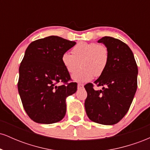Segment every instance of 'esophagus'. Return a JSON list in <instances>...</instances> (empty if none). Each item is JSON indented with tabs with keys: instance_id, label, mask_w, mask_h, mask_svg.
Instances as JSON below:
<instances>
[{
	"instance_id": "esophagus-1",
	"label": "esophagus",
	"mask_w": 150,
	"mask_h": 150,
	"mask_svg": "<svg viewBox=\"0 0 150 150\" xmlns=\"http://www.w3.org/2000/svg\"><path fill=\"white\" fill-rule=\"evenodd\" d=\"M83 87H84V85H82V84H78V85H77V89H82Z\"/></svg>"
}]
</instances>
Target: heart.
Listing matches in <instances>:
<instances>
[{
	"label": "heart",
	"mask_w": 150,
	"mask_h": 150,
	"mask_svg": "<svg viewBox=\"0 0 150 150\" xmlns=\"http://www.w3.org/2000/svg\"><path fill=\"white\" fill-rule=\"evenodd\" d=\"M72 55L64 53L61 62L68 73H75L81 65V69L72 76L77 82L92 80L94 75L99 77L104 73L109 61V51L106 46L97 43L80 42L72 49Z\"/></svg>",
	"instance_id": "b5f03b06"
}]
</instances>
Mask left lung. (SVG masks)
Segmentation results:
<instances>
[{"label": "left lung", "mask_w": 150, "mask_h": 150, "mask_svg": "<svg viewBox=\"0 0 150 150\" xmlns=\"http://www.w3.org/2000/svg\"><path fill=\"white\" fill-rule=\"evenodd\" d=\"M108 48L109 61L104 73L94 83L85 86V111L92 121L102 125L118 123L129 110L137 87L138 70L131 49L118 39L104 37L98 41Z\"/></svg>", "instance_id": "obj_1"}]
</instances>
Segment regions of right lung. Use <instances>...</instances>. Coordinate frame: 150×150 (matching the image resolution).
I'll use <instances>...</instances> for the list:
<instances>
[{
	"mask_svg": "<svg viewBox=\"0 0 150 150\" xmlns=\"http://www.w3.org/2000/svg\"><path fill=\"white\" fill-rule=\"evenodd\" d=\"M76 44L57 36L32 42L26 49L19 68L18 88L29 117L38 123L60 121L66 113L65 100L76 92V82H68L70 74L61 56ZM59 82L65 84L58 85Z\"/></svg>",
	"mask_w": 150,
	"mask_h": 150,
	"instance_id": "obj_1",
	"label": "right lung"
}]
</instances>
